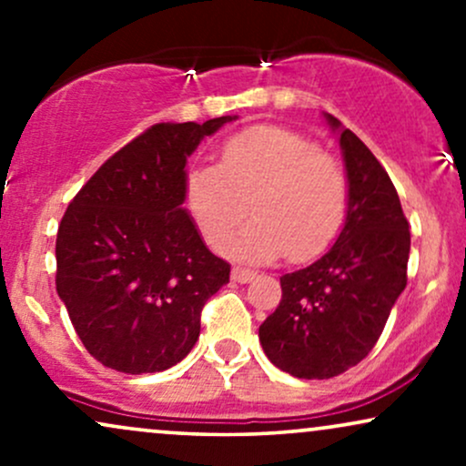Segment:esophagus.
<instances>
[{"mask_svg":"<svg viewBox=\"0 0 466 466\" xmlns=\"http://www.w3.org/2000/svg\"><path fill=\"white\" fill-rule=\"evenodd\" d=\"M254 271H249V269H243V267H234L232 269V280H237V282H240V285H245V282H251L254 280Z\"/></svg>","mask_w":466,"mask_h":466,"instance_id":"obj_1","label":"esophagus"}]
</instances>
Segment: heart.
<instances>
[{"label": "heart", "mask_w": 466, "mask_h": 466, "mask_svg": "<svg viewBox=\"0 0 466 466\" xmlns=\"http://www.w3.org/2000/svg\"><path fill=\"white\" fill-rule=\"evenodd\" d=\"M350 181L346 168L318 144L282 127H254L229 137L217 168L192 170L186 208L215 251L232 243L234 258L269 263L287 254L304 263L333 243L346 221Z\"/></svg>", "instance_id": "heart-1"}]
</instances>
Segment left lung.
<instances>
[{"label":"left lung","mask_w":466,"mask_h":466,"mask_svg":"<svg viewBox=\"0 0 466 466\" xmlns=\"http://www.w3.org/2000/svg\"><path fill=\"white\" fill-rule=\"evenodd\" d=\"M350 201L344 228L322 258L280 278L282 300L260 324L267 360L298 379H330L377 344L408 285L410 226L383 166L330 114Z\"/></svg>","instance_id":"left-lung-1"}]
</instances>
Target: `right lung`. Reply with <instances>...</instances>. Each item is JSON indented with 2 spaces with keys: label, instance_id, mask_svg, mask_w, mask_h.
Listing matches in <instances>:
<instances>
[{
  "label": "right lung",
  "instance_id": "1",
  "mask_svg": "<svg viewBox=\"0 0 466 466\" xmlns=\"http://www.w3.org/2000/svg\"><path fill=\"white\" fill-rule=\"evenodd\" d=\"M203 125H153L78 190L56 234V293L85 349L117 372H162L199 339L201 309L229 282L186 201V164Z\"/></svg>",
  "mask_w": 466,
  "mask_h": 466
}]
</instances>
